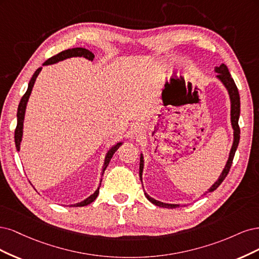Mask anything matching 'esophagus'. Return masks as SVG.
<instances>
[{
    "label": "esophagus",
    "mask_w": 259,
    "mask_h": 259,
    "mask_svg": "<svg viewBox=\"0 0 259 259\" xmlns=\"http://www.w3.org/2000/svg\"><path fill=\"white\" fill-rule=\"evenodd\" d=\"M142 130H143V129H142L140 126H135L132 128L131 132H132V135H135L136 137H138V136L142 135Z\"/></svg>",
    "instance_id": "esophagus-1"
}]
</instances>
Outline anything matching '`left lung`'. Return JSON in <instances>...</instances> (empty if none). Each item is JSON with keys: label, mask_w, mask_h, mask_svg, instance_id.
<instances>
[{"label": "left lung", "mask_w": 259, "mask_h": 259, "mask_svg": "<svg viewBox=\"0 0 259 259\" xmlns=\"http://www.w3.org/2000/svg\"><path fill=\"white\" fill-rule=\"evenodd\" d=\"M214 72L218 73V75H216V78H218L224 85V87L226 88L229 99H230V121H231V127L233 129V142H232V146H231L230 153H229L228 160H227L226 164H225V168L223 169L219 179L215 181L214 184L205 191V194L214 191L222 184V182L225 180V178L227 177V174L230 170L232 160H233V157H235L236 151H237L238 145H239V141H240V128H239L240 96H239L238 88L235 84V80H233L231 77V75L228 71V68L224 63H222L220 66H215ZM143 169H144V157H143V154L141 153V155H140V179H141V182H142V175H143ZM144 194H145V197L147 198L148 201H151L153 204H155L157 206L165 207V208H177V207L181 206V204L164 203L161 201H158V200L152 198L151 196H148L146 193H144Z\"/></svg>", "instance_id": "obj_1"}]
</instances>
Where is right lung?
<instances>
[{"instance_id": "obj_1", "label": "right lung", "mask_w": 259, "mask_h": 259, "mask_svg": "<svg viewBox=\"0 0 259 259\" xmlns=\"http://www.w3.org/2000/svg\"><path fill=\"white\" fill-rule=\"evenodd\" d=\"M73 57H82V58H86L87 60H90L93 61L94 58H95V55L91 53L90 51H88V49L86 48H81V47H76V48H72V49H66V51L64 52H61L58 55L49 58V59H47L44 63H43V66L44 65H51V64H55V63H58L60 61H63L65 59H69V58H73ZM41 71V68H38L34 74H33L32 78L30 79L29 81V85H28V89L26 91V94L23 95V97L21 98L20 100V103L18 105V112H17V127H16V130H15V144H16V148H17V151L19 152L20 151V144H21V141H22V136H23V121H24V115H26V108H27V104H28V101H29V98H30V95L32 93V89H33V86H34L35 84V80L38 76L39 72ZM122 144V141H119L116 143L115 145H113L110 149H108L107 153L105 154V158H104V164H103V168H102V175L106 169V166L108 165V163H110L112 157L114 155V153L116 152V149H117L119 147V145ZM101 182L102 180L100 181V185L99 187L97 188V190L95 191V193L93 195H90L88 198H86L85 200H82V201L80 202H77V203H74V204H71L70 206H85V205H88L90 204L91 202H94L96 198L98 197L99 195V188L100 186H101Z\"/></svg>"}]
</instances>
